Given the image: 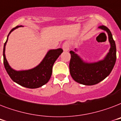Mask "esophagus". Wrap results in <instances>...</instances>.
<instances>
[{"label": "esophagus", "instance_id": "1", "mask_svg": "<svg viewBox=\"0 0 121 121\" xmlns=\"http://www.w3.org/2000/svg\"><path fill=\"white\" fill-rule=\"evenodd\" d=\"M63 49L65 51H67L69 50V49H70V44H69V43L68 42H65L64 43H63Z\"/></svg>", "mask_w": 121, "mask_h": 121}]
</instances>
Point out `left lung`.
I'll return each instance as SVG.
<instances>
[{"mask_svg": "<svg viewBox=\"0 0 121 121\" xmlns=\"http://www.w3.org/2000/svg\"><path fill=\"white\" fill-rule=\"evenodd\" d=\"M106 31L111 48L103 60L97 62L85 61L75 51H70V73L74 80L85 85H93L100 82L109 76L116 61V46L111 31L105 26L99 27ZM77 51V49H75Z\"/></svg>", "mask_w": 121, "mask_h": 121, "instance_id": "1", "label": "left lung"}]
</instances>
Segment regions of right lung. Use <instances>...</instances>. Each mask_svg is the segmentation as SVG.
I'll return each mask as SVG.
<instances>
[{
	"mask_svg": "<svg viewBox=\"0 0 121 121\" xmlns=\"http://www.w3.org/2000/svg\"><path fill=\"white\" fill-rule=\"evenodd\" d=\"M21 26H17L10 31L7 36V38L4 43L3 49V56H4V65L7 73L10 78L22 86L29 88H36L42 86L48 82L52 74V68L55 61L63 53V49L58 48L56 49H50L48 51L46 55L41 61V62L36 67L27 70H14L9 65L7 60L5 51V46L8 40V37L11 32Z\"/></svg>",
	"mask_w": 121,
	"mask_h": 121,
	"instance_id": "1",
	"label": "right lung"
}]
</instances>
